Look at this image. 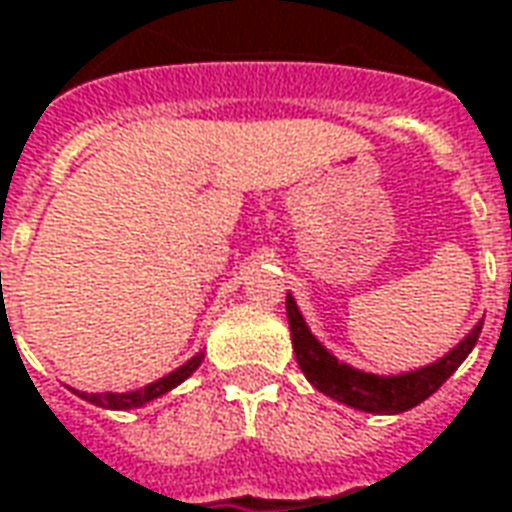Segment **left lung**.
Listing matches in <instances>:
<instances>
[{
    "instance_id": "8db88e82",
    "label": "left lung",
    "mask_w": 512,
    "mask_h": 512,
    "mask_svg": "<svg viewBox=\"0 0 512 512\" xmlns=\"http://www.w3.org/2000/svg\"><path fill=\"white\" fill-rule=\"evenodd\" d=\"M285 314H288L294 356H297V364L305 378L333 401L347 403L358 412H373V415H401L434 395L468 358L482 333V322H476L474 330L451 353H446L429 367H420V370L403 375H375L356 370L333 356L305 325V316L300 314L291 294L285 297Z\"/></svg>"
}]
</instances>
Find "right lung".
Listing matches in <instances>:
<instances>
[{"label": "right lung", "instance_id": "add662e5", "mask_svg": "<svg viewBox=\"0 0 512 512\" xmlns=\"http://www.w3.org/2000/svg\"><path fill=\"white\" fill-rule=\"evenodd\" d=\"M201 361H204V353H196L190 361H184L179 370H173L165 378H159L154 384L137 389V392H78V395H81L83 401L103 406V409H137V406H145V403H151L154 398L168 395L170 389L179 387L182 381H187L190 375L196 373L198 367H201Z\"/></svg>", "mask_w": 512, "mask_h": 512}]
</instances>
